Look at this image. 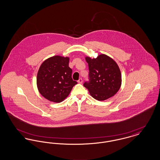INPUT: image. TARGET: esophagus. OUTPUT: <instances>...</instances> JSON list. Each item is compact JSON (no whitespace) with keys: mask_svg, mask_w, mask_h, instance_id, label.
I'll use <instances>...</instances> for the list:
<instances>
[{"mask_svg":"<svg viewBox=\"0 0 160 160\" xmlns=\"http://www.w3.org/2000/svg\"><path fill=\"white\" fill-rule=\"evenodd\" d=\"M82 82H83L82 78H80V79L78 80V83H82Z\"/></svg>","mask_w":160,"mask_h":160,"instance_id":"34e87169","label":"esophagus"}]
</instances>
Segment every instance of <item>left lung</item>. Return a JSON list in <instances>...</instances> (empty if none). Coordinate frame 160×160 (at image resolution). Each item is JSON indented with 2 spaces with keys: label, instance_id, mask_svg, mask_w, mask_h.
<instances>
[{
  "label": "left lung",
  "instance_id": "1",
  "mask_svg": "<svg viewBox=\"0 0 160 160\" xmlns=\"http://www.w3.org/2000/svg\"><path fill=\"white\" fill-rule=\"evenodd\" d=\"M89 70V82L83 86L88 89L94 99L104 101L113 96L119 90L122 76L119 66L115 61L104 54L97 58L85 57Z\"/></svg>",
  "mask_w": 160,
  "mask_h": 160
}]
</instances>
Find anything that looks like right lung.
Instances as JSON below:
<instances>
[{
    "mask_svg": "<svg viewBox=\"0 0 160 160\" xmlns=\"http://www.w3.org/2000/svg\"><path fill=\"white\" fill-rule=\"evenodd\" d=\"M69 57L54 56L41 65L37 84L39 93L46 99L54 102H61L77 84L71 77L72 69L69 67Z\"/></svg>",
    "mask_w": 160,
    "mask_h": 160,
    "instance_id": "add662e5",
    "label": "right lung"
}]
</instances>
